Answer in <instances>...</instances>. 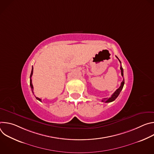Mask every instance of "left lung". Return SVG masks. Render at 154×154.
I'll list each match as a JSON object with an SVG mask.
<instances>
[{
	"instance_id": "obj_1",
	"label": "left lung",
	"mask_w": 154,
	"mask_h": 154,
	"mask_svg": "<svg viewBox=\"0 0 154 154\" xmlns=\"http://www.w3.org/2000/svg\"><path fill=\"white\" fill-rule=\"evenodd\" d=\"M116 58L119 60V58H118L117 57H116ZM119 62L121 63V61H120L119 60ZM120 69H121V75H122V77H124V76H123V75H124V74H123L124 71H123V68H122L121 65ZM124 85V80H122V82H121V86H119V88L117 89V90L115 91V92L112 95V96H111L110 97H109V98H103V99H102V102H105V103H108V102H111L114 101V100L118 97V96H119V94H120L121 90H122V88H123Z\"/></svg>"
}]
</instances>
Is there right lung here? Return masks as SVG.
I'll return each mask as SVG.
<instances>
[{
	"mask_svg": "<svg viewBox=\"0 0 154 154\" xmlns=\"http://www.w3.org/2000/svg\"><path fill=\"white\" fill-rule=\"evenodd\" d=\"M33 66H32V72H31V74H30V87H31V89H32V93H33V85H32V79H31V77H32V75H33ZM36 99L37 100H38L39 101L41 102V99H39V98H38V97H36Z\"/></svg>",
	"mask_w": 154,
	"mask_h": 154,
	"instance_id": "obj_1",
	"label": "right lung"
}]
</instances>
